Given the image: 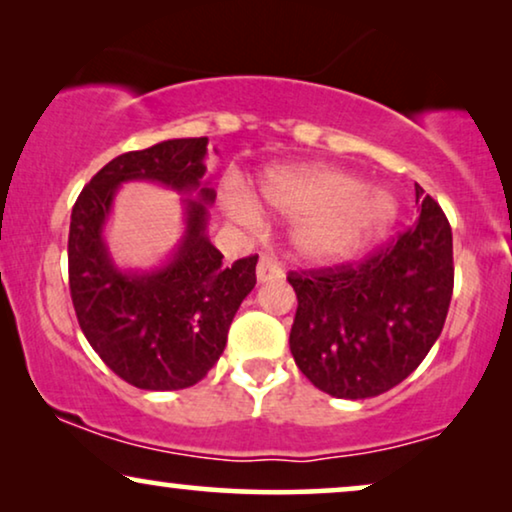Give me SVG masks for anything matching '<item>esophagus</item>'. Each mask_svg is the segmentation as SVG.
Here are the masks:
<instances>
[{
  "label": "esophagus",
  "instance_id": "obj_1",
  "mask_svg": "<svg viewBox=\"0 0 512 512\" xmlns=\"http://www.w3.org/2000/svg\"><path fill=\"white\" fill-rule=\"evenodd\" d=\"M283 269L281 264L276 262V257L262 255L260 262H257V283H269V281H281Z\"/></svg>",
  "mask_w": 512,
  "mask_h": 512
}]
</instances>
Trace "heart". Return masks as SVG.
I'll return each mask as SVG.
<instances>
[{
    "instance_id": "b5f03b06",
    "label": "heart",
    "mask_w": 512,
    "mask_h": 512,
    "mask_svg": "<svg viewBox=\"0 0 512 512\" xmlns=\"http://www.w3.org/2000/svg\"><path fill=\"white\" fill-rule=\"evenodd\" d=\"M264 206L283 217H295L292 245L313 264H342L360 255L398 220V201L363 177L325 163H285L267 168L257 182ZM238 220L260 217L245 194L227 203Z\"/></svg>"
}]
</instances>
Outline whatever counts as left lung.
<instances>
[{"mask_svg": "<svg viewBox=\"0 0 512 512\" xmlns=\"http://www.w3.org/2000/svg\"><path fill=\"white\" fill-rule=\"evenodd\" d=\"M419 222L360 267L290 274L292 358L332 398L386 393L417 370L445 325L454 288L452 229L414 185Z\"/></svg>", "mask_w": 512, "mask_h": 512, "instance_id": "8db88e82", "label": "left lung"}]
</instances>
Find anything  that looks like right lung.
<instances>
[{"instance_id": "right-lung-1", "label": "right lung", "mask_w": 512, "mask_h": 512, "mask_svg": "<svg viewBox=\"0 0 512 512\" xmlns=\"http://www.w3.org/2000/svg\"><path fill=\"white\" fill-rule=\"evenodd\" d=\"M206 154L208 138L121 154L93 175L72 208L67 262L81 332L109 370L145 391H177L206 377L255 288L257 255L227 264L208 238L215 189L203 180ZM128 181L183 194L181 241L149 270L119 268L104 241L113 199Z\"/></svg>"}]
</instances>
